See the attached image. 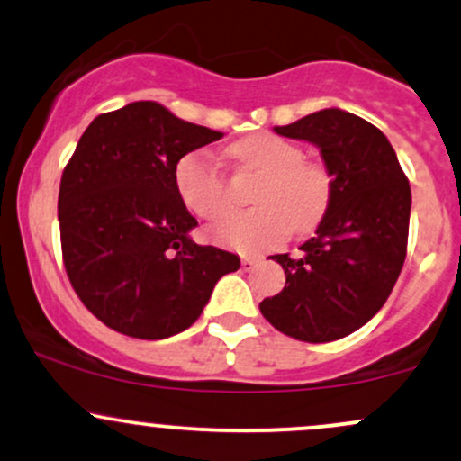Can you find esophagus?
Returning <instances> with one entry per match:
<instances>
[{
    "instance_id": "1",
    "label": "esophagus",
    "mask_w": 461,
    "mask_h": 461,
    "mask_svg": "<svg viewBox=\"0 0 461 461\" xmlns=\"http://www.w3.org/2000/svg\"><path fill=\"white\" fill-rule=\"evenodd\" d=\"M240 264H242V268H245V271H251V268H256V267H258V264H260V258L242 256V260H240Z\"/></svg>"
}]
</instances>
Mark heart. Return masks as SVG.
<instances>
[{
  "label": "heart",
  "mask_w": 461,
  "mask_h": 461,
  "mask_svg": "<svg viewBox=\"0 0 461 461\" xmlns=\"http://www.w3.org/2000/svg\"><path fill=\"white\" fill-rule=\"evenodd\" d=\"M230 156L245 171L260 176L251 193L258 205L212 225L216 240L238 251H260L282 242L293 227L305 231L319 223L330 203L331 179L321 162L305 160L299 145L260 131L234 142ZM176 186L201 219H216L230 208V184L210 151H190L177 162Z\"/></svg>",
  "instance_id": "b5f03b06"
}]
</instances>
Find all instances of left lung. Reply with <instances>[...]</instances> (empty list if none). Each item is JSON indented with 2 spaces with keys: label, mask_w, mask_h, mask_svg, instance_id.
Segmentation results:
<instances>
[{
  "label": "left lung",
  "mask_w": 461,
  "mask_h": 461,
  "mask_svg": "<svg viewBox=\"0 0 461 461\" xmlns=\"http://www.w3.org/2000/svg\"><path fill=\"white\" fill-rule=\"evenodd\" d=\"M275 131L319 147L331 193L299 256H273L285 285L260 312L294 340L331 342L366 325L393 293L407 253L410 182L382 130L345 110H321Z\"/></svg>",
  "instance_id": "left-lung-1"
}]
</instances>
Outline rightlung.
<instances>
[{
    "mask_svg": "<svg viewBox=\"0 0 461 461\" xmlns=\"http://www.w3.org/2000/svg\"><path fill=\"white\" fill-rule=\"evenodd\" d=\"M221 131L156 102L99 114L67 162L58 193L62 262L73 290L110 330L162 340L199 319L214 284L240 258L201 247L176 167Z\"/></svg>",
    "mask_w": 461,
    "mask_h": 461,
    "instance_id": "right-lung-1",
    "label": "right lung"
}]
</instances>
